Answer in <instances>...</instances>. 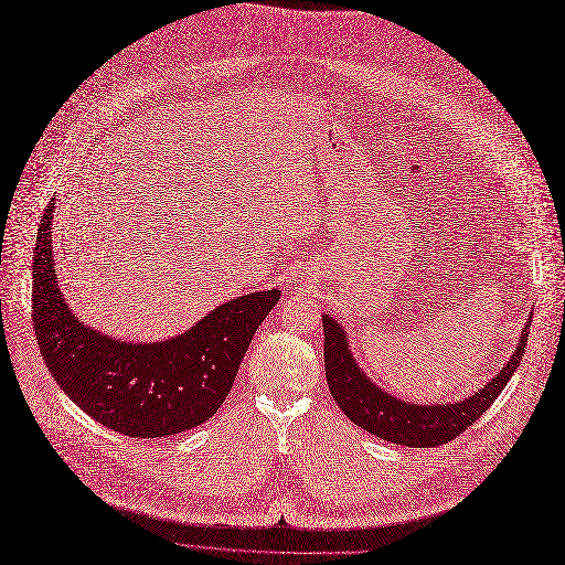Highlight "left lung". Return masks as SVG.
Listing matches in <instances>:
<instances>
[{
    "mask_svg": "<svg viewBox=\"0 0 565 565\" xmlns=\"http://www.w3.org/2000/svg\"><path fill=\"white\" fill-rule=\"evenodd\" d=\"M324 324V367L331 395L344 416L356 423L365 433L382 437L409 448H429L441 446L450 439L460 437L469 425H473L488 412L492 402L501 395L508 380L518 370L526 340L529 321L520 335L513 356L499 370V374L478 388L473 395L458 402H435V405H418L395 397L377 382H372L356 363L352 347H349V333L331 315H321Z\"/></svg>",
    "mask_w": 565,
    "mask_h": 565,
    "instance_id": "8db88e82",
    "label": "left lung"
}]
</instances>
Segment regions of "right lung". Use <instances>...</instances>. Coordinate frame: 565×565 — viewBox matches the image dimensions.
<instances>
[{
  "instance_id": "right-lung-1",
  "label": "right lung",
  "mask_w": 565,
  "mask_h": 565,
  "mask_svg": "<svg viewBox=\"0 0 565 565\" xmlns=\"http://www.w3.org/2000/svg\"><path fill=\"white\" fill-rule=\"evenodd\" d=\"M55 204H47L32 262V317L52 380L100 425L140 439L172 437L221 409L241 361L280 289L250 291L158 342L107 335L68 308L52 257Z\"/></svg>"
}]
</instances>
